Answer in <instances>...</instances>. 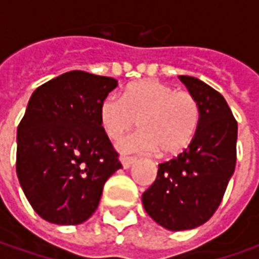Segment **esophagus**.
<instances>
[{
	"label": "esophagus",
	"instance_id": "1",
	"mask_svg": "<svg viewBox=\"0 0 259 259\" xmlns=\"http://www.w3.org/2000/svg\"><path fill=\"white\" fill-rule=\"evenodd\" d=\"M134 161L135 158H133V157H121V164H122V167H124L125 170L130 168L131 164H134Z\"/></svg>",
	"mask_w": 259,
	"mask_h": 259
}]
</instances>
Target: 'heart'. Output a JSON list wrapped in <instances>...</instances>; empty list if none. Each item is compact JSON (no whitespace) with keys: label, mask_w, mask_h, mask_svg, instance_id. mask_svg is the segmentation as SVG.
Here are the masks:
<instances>
[{"label":"heart","mask_w":259,"mask_h":259,"mask_svg":"<svg viewBox=\"0 0 259 259\" xmlns=\"http://www.w3.org/2000/svg\"><path fill=\"white\" fill-rule=\"evenodd\" d=\"M199 118L193 95L153 79L128 85L121 96L108 95L99 105V122L109 138L118 140L135 124L141 128L118 143L121 153L177 154L193 140Z\"/></svg>","instance_id":"obj_1"}]
</instances>
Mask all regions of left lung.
Returning <instances> with one entry per match:
<instances>
[{
	"label": "left lung",
	"instance_id": "1",
	"mask_svg": "<svg viewBox=\"0 0 259 259\" xmlns=\"http://www.w3.org/2000/svg\"><path fill=\"white\" fill-rule=\"evenodd\" d=\"M199 104L200 118L183 153L158 164L154 183L143 193L148 216L168 231L194 229L222 202L235 171L238 124L225 98L193 76H179Z\"/></svg>",
	"mask_w": 259,
	"mask_h": 259
}]
</instances>
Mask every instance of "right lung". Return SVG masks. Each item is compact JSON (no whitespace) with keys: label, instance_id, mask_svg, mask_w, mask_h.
I'll list each match as a JSON object with an SVG mask.
<instances>
[{"label":"right lung","instance_id":"right-lung-1","mask_svg":"<svg viewBox=\"0 0 259 259\" xmlns=\"http://www.w3.org/2000/svg\"><path fill=\"white\" fill-rule=\"evenodd\" d=\"M114 77L72 70L35 89L17 128V177L35 213L79 225L96 210L105 182L122 168L99 122Z\"/></svg>","mask_w":259,"mask_h":259}]
</instances>
